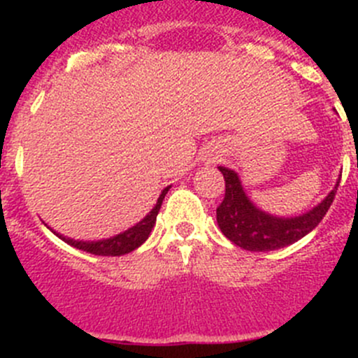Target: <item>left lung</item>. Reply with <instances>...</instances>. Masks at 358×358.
I'll list each match as a JSON object with an SVG mask.
<instances>
[{
    "instance_id": "8db88e82",
    "label": "left lung",
    "mask_w": 358,
    "mask_h": 358,
    "mask_svg": "<svg viewBox=\"0 0 358 358\" xmlns=\"http://www.w3.org/2000/svg\"><path fill=\"white\" fill-rule=\"evenodd\" d=\"M218 169L225 178V197L216 208V222L230 243L248 251H275L312 232L333 204L339 185L338 180L324 201L313 206L310 211L284 218L256 208L244 192L243 182L234 169L225 166H220Z\"/></svg>"
}]
</instances>
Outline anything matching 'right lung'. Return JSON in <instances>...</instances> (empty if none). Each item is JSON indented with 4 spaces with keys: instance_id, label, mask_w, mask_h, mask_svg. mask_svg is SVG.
I'll list each match as a JSON object with an SVG mask.
<instances>
[{
    "instance_id": "obj_1",
    "label": "right lung",
    "mask_w": 358,
    "mask_h": 358,
    "mask_svg": "<svg viewBox=\"0 0 358 358\" xmlns=\"http://www.w3.org/2000/svg\"><path fill=\"white\" fill-rule=\"evenodd\" d=\"M171 189V185L166 187L164 190L161 192V196H159V199L156 202V206H154L152 209L149 211V215H145V218L140 220L136 225H133L131 229L124 230V232L117 234V236L114 237H109V239H100V241H76V239H71V237H66L62 236V234L55 232V230H52L53 234H55L59 239H62L64 243H67L69 246L76 248V249H81V251H86V252H92V255H99V256H121V255H128V252L135 251L136 248L142 246L143 243H145L147 239H149L150 232H152L154 225H156V218H157V213L159 209H161V204L162 201H164V196L168 194V190Z\"/></svg>"
}]
</instances>
